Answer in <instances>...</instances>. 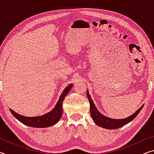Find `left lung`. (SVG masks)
<instances>
[{
    "label": "left lung",
    "instance_id": "left-lung-1",
    "mask_svg": "<svg viewBox=\"0 0 154 154\" xmlns=\"http://www.w3.org/2000/svg\"><path fill=\"white\" fill-rule=\"evenodd\" d=\"M87 97L89 100L90 102V115L91 117L93 119L94 123L97 125V126H100L101 128L109 130H114L124 126V125L128 124L129 122L133 120V119L136 118L137 116L139 113V112L141 111L144 105H143L140 107L136 111L135 113H134L131 116H130L128 118H124V119H113L110 118L107 116H104L99 111L97 108H96V105L94 103V101L92 100L91 96L89 93L88 90H87Z\"/></svg>",
    "mask_w": 154,
    "mask_h": 154
}]
</instances>
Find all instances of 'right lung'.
Listing matches in <instances>:
<instances>
[{
    "instance_id": "add662e5",
    "label": "right lung",
    "mask_w": 154,
    "mask_h": 154,
    "mask_svg": "<svg viewBox=\"0 0 154 154\" xmlns=\"http://www.w3.org/2000/svg\"><path fill=\"white\" fill-rule=\"evenodd\" d=\"M73 84L71 83L68 86L65 88L63 92L61 94L57 102L56 106L49 113H47L43 116H35V117H27L22 116L19 113L12 110L11 109H9V111H11L13 116H14L17 120H19L22 124L26 125L28 126L33 127V128H47L51 126H54L56 124L58 123L60 119L61 118L62 116V103L64 98L66 97L67 94L69 92L72 88Z\"/></svg>"
}]
</instances>
